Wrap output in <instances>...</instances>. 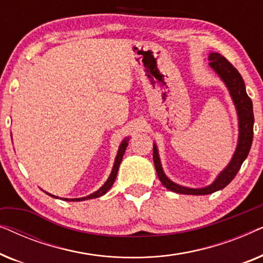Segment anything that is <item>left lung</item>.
Wrapping results in <instances>:
<instances>
[{"mask_svg":"<svg viewBox=\"0 0 263 263\" xmlns=\"http://www.w3.org/2000/svg\"><path fill=\"white\" fill-rule=\"evenodd\" d=\"M210 66L217 71L226 86L229 87L230 95H231L235 105L237 107V112H238V120H239V140L238 146L233 156L232 160L230 161L228 167L218 176V178L212 183L211 185L206 186V188L201 189H192L185 188V186H181L176 183L171 182L161 168L159 157H158L157 147L154 145L153 147V161L154 166H156L158 177H159L160 182L163 183L165 188L175 193L179 194H186V195H207V194H212L218 190L224 189L236 175L238 174L240 166H242L243 161L249 154L251 143H253V136H254V112H253V102H251L250 97L247 95L246 85H244L242 75L238 73V70L225 59L220 53L213 52L210 55Z\"/></svg>","mask_w":263,"mask_h":263,"instance_id":"1","label":"left lung"}]
</instances>
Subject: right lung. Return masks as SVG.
<instances>
[{
	"mask_svg": "<svg viewBox=\"0 0 263 263\" xmlns=\"http://www.w3.org/2000/svg\"><path fill=\"white\" fill-rule=\"evenodd\" d=\"M128 141H129V139L127 138V139L124 140L123 142L121 143L120 149H118V153H117V157H116V160H115L112 172H111L110 177H109V179H107V181L105 182V184H104L99 190H97V192L91 194V195H88V196H86V197H81V199H70V201H84V200H89V199H96V197H99V196L104 195V194H105V193L107 192V190H109V189L111 188V186H112L115 179H116L117 171H118V167H120V164H121V161H122V158H123V154H124V152H125V148H127V146H128ZM49 195L52 196V197H56V196L51 195V194H49ZM56 199H57V197H56ZM63 200L69 201L68 199H63Z\"/></svg>",
	"mask_w": 263,
	"mask_h": 263,
	"instance_id": "obj_1",
	"label": "right lung"
}]
</instances>
